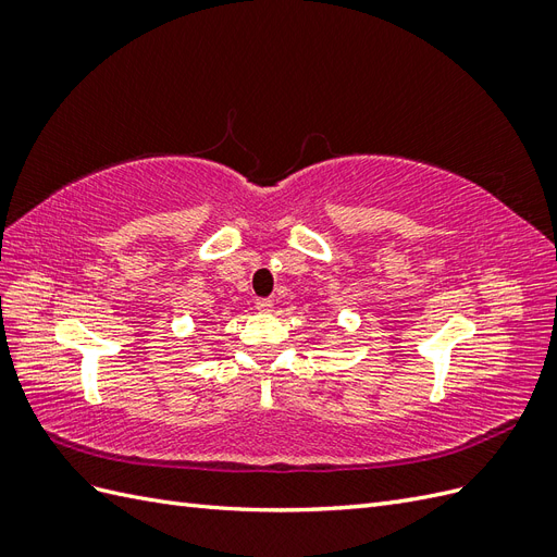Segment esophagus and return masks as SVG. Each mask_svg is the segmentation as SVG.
Returning <instances> with one entry per match:
<instances>
[{
  "instance_id": "esophagus-1",
  "label": "esophagus",
  "mask_w": 557,
  "mask_h": 557,
  "mask_svg": "<svg viewBox=\"0 0 557 557\" xmlns=\"http://www.w3.org/2000/svg\"><path fill=\"white\" fill-rule=\"evenodd\" d=\"M256 309H258L260 313H269V311L274 309V301H272V299H264V297H262V299H258V301H256Z\"/></svg>"
}]
</instances>
